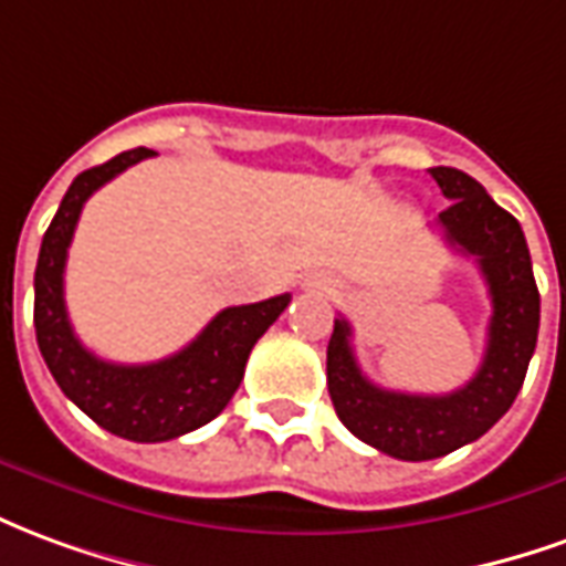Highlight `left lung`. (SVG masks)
<instances>
[{
	"instance_id": "1",
	"label": "left lung",
	"mask_w": 566,
	"mask_h": 566,
	"mask_svg": "<svg viewBox=\"0 0 566 566\" xmlns=\"http://www.w3.org/2000/svg\"><path fill=\"white\" fill-rule=\"evenodd\" d=\"M430 174L451 200L436 226L457 252L479 262L494 304L482 366L444 396L384 390L356 363L354 328L344 316L335 319L326 350L328 396L340 423L396 460H432L482 439L515 402L539 332V292L518 219L463 170L432 167Z\"/></svg>"
}]
</instances>
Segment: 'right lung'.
Instances as JSON below:
<instances>
[{
    "mask_svg": "<svg viewBox=\"0 0 566 566\" xmlns=\"http://www.w3.org/2000/svg\"><path fill=\"white\" fill-rule=\"evenodd\" d=\"M151 155V148H130L75 176L42 238L35 264V340L51 375L87 418L130 442H167L222 415L243 380L255 340L292 302V295H274L226 307L179 354L146 366L106 363L75 338L63 302V271L84 200Z\"/></svg>",
    "mask_w": 566,
    "mask_h": 566,
    "instance_id": "obj_1",
    "label": "right lung"
}]
</instances>
